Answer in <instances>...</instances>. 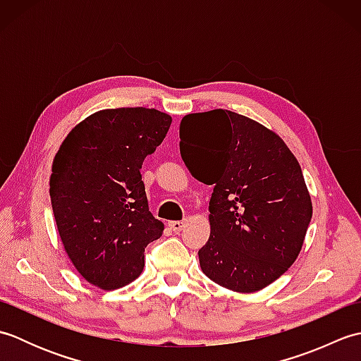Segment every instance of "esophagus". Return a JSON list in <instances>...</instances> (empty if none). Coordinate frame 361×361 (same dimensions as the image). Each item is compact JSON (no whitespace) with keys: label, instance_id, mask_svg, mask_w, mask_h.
Returning a JSON list of instances; mask_svg holds the SVG:
<instances>
[{"label":"esophagus","instance_id":"34e87169","mask_svg":"<svg viewBox=\"0 0 361 361\" xmlns=\"http://www.w3.org/2000/svg\"><path fill=\"white\" fill-rule=\"evenodd\" d=\"M185 225H186V221H183V220L169 221V226H171V229H172V231H175V233H180L181 229L185 228Z\"/></svg>","mask_w":361,"mask_h":361}]
</instances>
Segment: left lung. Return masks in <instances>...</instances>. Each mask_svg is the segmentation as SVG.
<instances>
[{"label": "left lung", "mask_w": 361, "mask_h": 361, "mask_svg": "<svg viewBox=\"0 0 361 361\" xmlns=\"http://www.w3.org/2000/svg\"><path fill=\"white\" fill-rule=\"evenodd\" d=\"M180 152L197 180L214 185L202 271L239 293L270 286L299 256L312 219L293 153L273 130L221 109L181 119Z\"/></svg>", "instance_id": "obj_1"}]
</instances>
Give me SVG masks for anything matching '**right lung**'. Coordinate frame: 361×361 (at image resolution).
<instances>
[{"mask_svg": "<svg viewBox=\"0 0 361 361\" xmlns=\"http://www.w3.org/2000/svg\"><path fill=\"white\" fill-rule=\"evenodd\" d=\"M172 118L155 109H106L75 126L52 161L51 204L74 268L102 290L142 273L144 250L164 225L149 211L140 169Z\"/></svg>", "mask_w": 361, "mask_h": 361, "instance_id": "1", "label": "right lung"}]
</instances>
